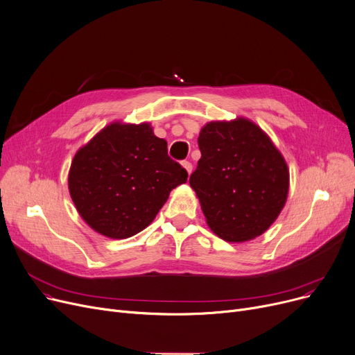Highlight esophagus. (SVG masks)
Returning <instances> with one entry per match:
<instances>
[{"instance_id":"1","label":"esophagus","mask_w":355,"mask_h":355,"mask_svg":"<svg viewBox=\"0 0 355 355\" xmlns=\"http://www.w3.org/2000/svg\"><path fill=\"white\" fill-rule=\"evenodd\" d=\"M182 166L187 169V173H189V174H191V171H193V165H191V162H190V161H182Z\"/></svg>"}]
</instances>
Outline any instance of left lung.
Wrapping results in <instances>:
<instances>
[{"label": "left lung", "instance_id": "8db88e82", "mask_svg": "<svg viewBox=\"0 0 355 355\" xmlns=\"http://www.w3.org/2000/svg\"><path fill=\"white\" fill-rule=\"evenodd\" d=\"M202 158L190 175L207 225L227 242L259 236L280 214L288 191L282 153L252 121H211L198 136Z\"/></svg>", "mask_w": 355, "mask_h": 355}]
</instances>
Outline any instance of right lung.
Wrapping results in <instances>:
<instances>
[{
    "mask_svg": "<svg viewBox=\"0 0 355 355\" xmlns=\"http://www.w3.org/2000/svg\"><path fill=\"white\" fill-rule=\"evenodd\" d=\"M187 177L148 123H113L76 152L68 184L76 210L92 229L125 239L155 219L169 191Z\"/></svg>",
    "mask_w": 355,
    "mask_h": 355,
    "instance_id": "obj_1",
    "label": "right lung"
}]
</instances>
